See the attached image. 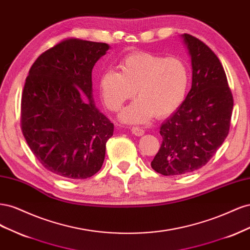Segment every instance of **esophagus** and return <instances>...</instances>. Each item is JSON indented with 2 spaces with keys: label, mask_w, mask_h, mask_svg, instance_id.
Returning a JSON list of instances; mask_svg holds the SVG:
<instances>
[{
  "label": "esophagus",
  "mask_w": 250,
  "mask_h": 250,
  "mask_svg": "<svg viewBox=\"0 0 250 250\" xmlns=\"http://www.w3.org/2000/svg\"><path fill=\"white\" fill-rule=\"evenodd\" d=\"M131 132L134 134V135H137V137H142V135L145 133V131H144L143 129H141L140 127H132L131 128Z\"/></svg>",
  "instance_id": "34e87169"
}]
</instances>
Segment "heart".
I'll return each instance as SVG.
<instances>
[{
  "mask_svg": "<svg viewBox=\"0 0 250 250\" xmlns=\"http://www.w3.org/2000/svg\"><path fill=\"white\" fill-rule=\"evenodd\" d=\"M121 72L108 70L99 79L101 99L117 111L135 95L139 97L120 113L128 124L146 123L155 115L168 117L184 103L190 85V71L177 57L135 52L120 62Z\"/></svg>",
  "mask_w": 250,
  "mask_h": 250,
  "instance_id": "1",
  "label": "heart"
}]
</instances>
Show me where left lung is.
<instances>
[{
  "mask_svg": "<svg viewBox=\"0 0 250 250\" xmlns=\"http://www.w3.org/2000/svg\"><path fill=\"white\" fill-rule=\"evenodd\" d=\"M181 39L191 58L192 87L184 103L161 126L162 146L151 167L165 176L203 167L229 131L233 100L220 60L190 34Z\"/></svg>",
  "mask_w": 250,
  "mask_h": 250,
  "instance_id": "obj_1",
  "label": "left lung"
}]
</instances>
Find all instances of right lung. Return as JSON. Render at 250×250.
<instances>
[{
    "mask_svg": "<svg viewBox=\"0 0 250 250\" xmlns=\"http://www.w3.org/2000/svg\"><path fill=\"white\" fill-rule=\"evenodd\" d=\"M109 46L65 40L35 60L21 96V130L50 172L85 179L102 167L113 124L97 108L92 72Z\"/></svg>",
    "mask_w": 250,
    "mask_h": 250,
    "instance_id": "add662e5",
    "label": "right lung"
}]
</instances>
